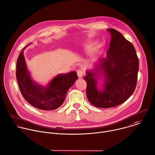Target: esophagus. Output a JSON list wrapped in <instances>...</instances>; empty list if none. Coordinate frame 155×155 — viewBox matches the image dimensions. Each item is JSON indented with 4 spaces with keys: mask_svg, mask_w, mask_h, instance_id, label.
<instances>
[{
    "mask_svg": "<svg viewBox=\"0 0 155 155\" xmlns=\"http://www.w3.org/2000/svg\"><path fill=\"white\" fill-rule=\"evenodd\" d=\"M77 75H78V78H81V77H83V71L81 70V69L77 70Z\"/></svg>",
    "mask_w": 155,
    "mask_h": 155,
    "instance_id": "esophagus-1",
    "label": "esophagus"
}]
</instances>
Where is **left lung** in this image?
<instances>
[{
  "instance_id": "left-lung-1",
  "label": "left lung",
  "mask_w": 155,
  "mask_h": 155,
  "mask_svg": "<svg viewBox=\"0 0 155 155\" xmlns=\"http://www.w3.org/2000/svg\"><path fill=\"white\" fill-rule=\"evenodd\" d=\"M108 31L111 35L110 47L99 68L105 75L104 90H97L95 74L87 72L84 77L89 101L101 108L118 106L129 98L136 87L139 71V59L131 42L114 28Z\"/></svg>"
}]
</instances>
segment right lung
Instances as JSON below:
<instances>
[{
  "label": "right lung",
  "mask_w": 155,
  "mask_h": 155,
  "mask_svg": "<svg viewBox=\"0 0 155 155\" xmlns=\"http://www.w3.org/2000/svg\"><path fill=\"white\" fill-rule=\"evenodd\" d=\"M16 76L25 100L33 107L45 111L54 110L61 106L69 89L78 79L76 72H71L55 77L47 87L35 84L27 71L23 50L17 60Z\"/></svg>",
  "instance_id": "obj_1"
}]
</instances>
